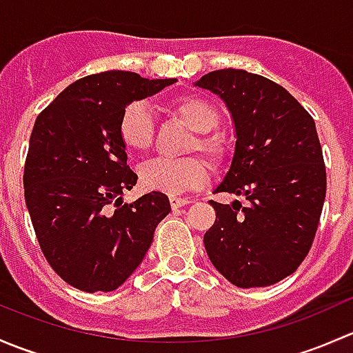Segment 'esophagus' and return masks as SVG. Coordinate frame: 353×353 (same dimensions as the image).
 Wrapping results in <instances>:
<instances>
[{
    "instance_id": "1",
    "label": "esophagus",
    "mask_w": 353,
    "mask_h": 353,
    "mask_svg": "<svg viewBox=\"0 0 353 353\" xmlns=\"http://www.w3.org/2000/svg\"><path fill=\"white\" fill-rule=\"evenodd\" d=\"M169 203H170V206H172V210H177V208H181V206H186V205H190V203H191V199H188V198H177V196H170V198H169Z\"/></svg>"
}]
</instances>
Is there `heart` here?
<instances>
[{"instance_id":"heart-1","label":"heart","mask_w":353,"mask_h":353,"mask_svg":"<svg viewBox=\"0 0 353 353\" xmlns=\"http://www.w3.org/2000/svg\"><path fill=\"white\" fill-rule=\"evenodd\" d=\"M174 116L188 124L196 137L191 141L193 150L203 152L215 165L225 162L229 148L222 134L215 133L220 114L212 102L206 99L188 95L176 99L169 104ZM117 133L124 147L131 152H147L154 145V119L150 110L140 102H133L123 110L117 124ZM208 179V163L198 155L181 157V159H154L143 163L140 169V183L145 190L160 193H183L196 190Z\"/></svg>"}]
</instances>
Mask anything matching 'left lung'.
<instances>
[{
  "mask_svg": "<svg viewBox=\"0 0 353 353\" xmlns=\"http://www.w3.org/2000/svg\"><path fill=\"white\" fill-rule=\"evenodd\" d=\"M198 87L232 112L236 152L215 193L244 196L206 230L210 261L234 285L268 287L292 275L311 249L326 196V167L316 124L275 81L244 70H216Z\"/></svg>",
  "mask_w": 353,
  "mask_h": 353,
  "instance_id": "8db88e82",
  "label": "left lung"
}]
</instances>
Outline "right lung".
Listing matches in <instances>:
<instances>
[{
  "mask_svg": "<svg viewBox=\"0 0 353 353\" xmlns=\"http://www.w3.org/2000/svg\"><path fill=\"white\" fill-rule=\"evenodd\" d=\"M176 78L121 70L80 78L37 116L25 159V203L51 268L83 292H110L138 268L160 220L159 191L123 203L138 176L117 133L123 110Z\"/></svg>",
  "mask_w": 353,
  "mask_h": 353,
  "instance_id": "obj_1",
  "label": "right lung"
}]
</instances>
